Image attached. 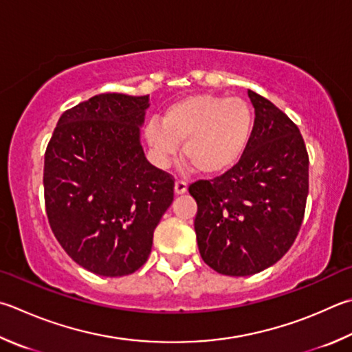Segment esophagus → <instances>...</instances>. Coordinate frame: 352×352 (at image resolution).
<instances>
[{"label":"esophagus","mask_w":352,"mask_h":352,"mask_svg":"<svg viewBox=\"0 0 352 352\" xmlns=\"http://www.w3.org/2000/svg\"><path fill=\"white\" fill-rule=\"evenodd\" d=\"M186 190H188V184L186 183H184V182H175V186H174L175 195L186 194Z\"/></svg>","instance_id":"34e87169"}]
</instances>
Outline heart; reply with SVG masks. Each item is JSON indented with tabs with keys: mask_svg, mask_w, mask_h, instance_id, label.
<instances>
[{
	"mask_svg": "<svg viewBox=\"0 0 352 352\" xmlns=\"http://www.w3.org/2000/svg\"><path fill=\"white\" fill-rule=\"evenodd\" d=\"M252 127V111L245 100L194 94L166 107L162 123L151 120L144 140L160 164H168L183 143L182 154L189 164L203 175H219L239 163Z\"/></svg>",
	"mask_w": 352,
	"mask_h": 352,
	"instance_id": "b5f03b06",
	"label": "heart"
}]
</instances>
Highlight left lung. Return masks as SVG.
<instances>
[{
    "label": "left lung",
    "instance_id": "obj_1",
    "mask_svg": "<svg viewBox=\"0 0 352 352\" xmlns=\"http://www.w3.org/2000/svg\"><path fill=\"white\" fill-rule=\"evenodd\" d=\"M251 142L232 169L189 186L204 263L223 276H252L283 257L302 225L309 158L298 127L252 91Z\"/></svg>",
    "mask_w": 352,
    "mask_h": 352
}]
</instances>
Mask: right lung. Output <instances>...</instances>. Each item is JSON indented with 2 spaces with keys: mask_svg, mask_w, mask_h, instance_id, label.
<instances>
[{
  "mask_svg": "<svg viewBox=\"0 0 352 352\" xmlns=\"http://www.w3.org/2000/svg\"><path fill=\"white\" fill-rule=\"evenodd\" d=\"M149 106V95H95L61 115L44 155L50 228L69 257L97 276L142 267L174 200V180L140 142Z\"/></svg>",
  "mask_w": 352,
  "mask_h": 352,
  "instance_id": "add662e5",
  "label": "right lung"
}]
</instances>
